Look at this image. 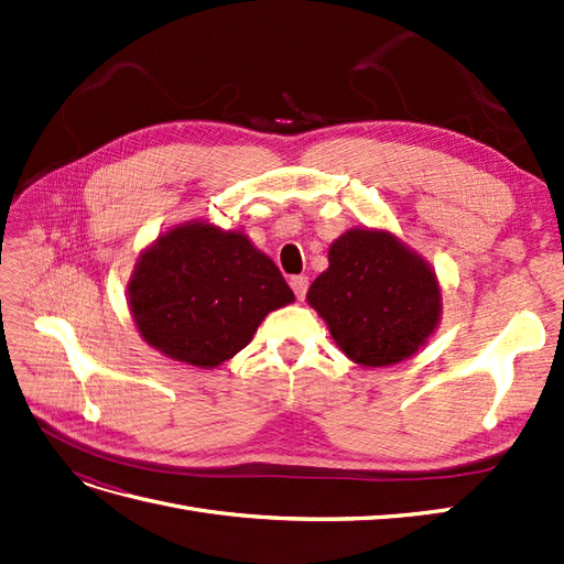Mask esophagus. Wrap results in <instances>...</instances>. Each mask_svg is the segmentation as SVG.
<instances>
[{
	"label": "esophagus",
	"mask_w": 564,
	"mask_h": 564,
	"mask_svg": "<svg viewBox=\"0 0 564 564\" xmlns=\"http://www.w3.org/2000/svg\"><path fill=\"white\" fill-rule=\"evenodd\" d=\"M289 284H292L294 294L303 301V299H305V292H308V278H305V275H294L292 280H289Z\"/></svg>",
	"instance_id": "1"
}]
</instances>
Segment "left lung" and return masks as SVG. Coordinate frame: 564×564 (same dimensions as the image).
<instances>
[{
    "label": "left lung",
    "mask_w": 564,
    "mask_h": 564,
    "mask_svg": "<svg viewBox=\"0 0 564 564\" xmlns=\"http://www.w3.org/2000/svg\"><path fill=\"white\" fill-rule=\"evenodd\" d=\"M305 301L360 367L409 360L429 344L442 315V289L431 263L379 228H350L336 237L329 268Z\"/></svg>",
    "instance_id": "left-lung-1"
}]
</instances>
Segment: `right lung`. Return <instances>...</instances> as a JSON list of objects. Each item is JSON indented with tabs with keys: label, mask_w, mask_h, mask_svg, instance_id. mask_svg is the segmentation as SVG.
<instances>
[{
	"label": "right lung",
	"mask_w": 564,
	"mask_h": 564,
	"mask_svg": "<svg viewBox=\"0 0 564 564\" xmlns=\"http://www.w3.org/2000/svg\"><path fill=\"white\" fill-rule=\"evenodd\" d=\"M127 294L145 344L197 369L230 360L268 313L296 301L245 230L199 218L169 228L141 251Z\"/></svg>",
	"instance_id": "right-lung-1"
}]
</instances>
